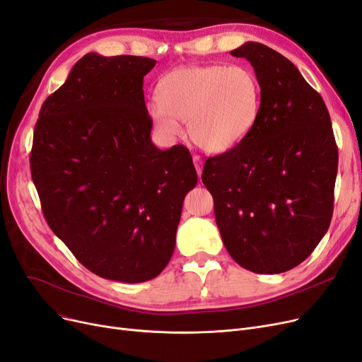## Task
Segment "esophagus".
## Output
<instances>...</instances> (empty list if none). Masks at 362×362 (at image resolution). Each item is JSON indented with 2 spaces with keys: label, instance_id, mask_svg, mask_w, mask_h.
I'll return each mask as SVG.
<instances>
[{
  "label": "esophagus",
  "instance_id": "obj_1",
  "mask_svg": "<svg viewBox=\"0 0 362 362\" xmlns=\"http://www.w3.org/2000/svg\"><path fill=\"white\" fill-rule=\"evenodd\" d=\"M194 165H195V170L198 173V176H202V173H203V160H202V158H199L198 155H194Z\"/></svg>",
  "mask_w": 362,
  "mask_h": 362
}]
</instances>
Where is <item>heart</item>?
Returning <instances> with one entry per match:
<instances>
[{"label": "heart", "mask_w": 362, "mask_h": 362, "mask_svg": "<svg viewBox=\"0 0 362 362\" xmlns=\"http://www.w3.org/2000/svg\"><path fill=\"white\" fill-rule=\"evenodd\" d=\"M156 103L149 107V115L160 137H176L180 120L199 149L223 153L257 127L262 86L247 65H186L160 77Z\"/></svg>", "instance_id": "1"}]
</instances>
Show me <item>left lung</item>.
<instances>
[{"instance_id":"left-lung-1","label":"left lung","mask_w":362,"mask_h":362,"mask_svg":"<svg viewBox=\"0 0 362 362\" xmlns=\"http://www.w3.org/2000/svg\"><path fill=\"white\" fill-rule=\"evenodd\" d=\"M231 55L259 77L262 110L246 140L207 158L202 180L231 258L253 273H284L328 231L337 144L322 97L289 59L253 42Z\"/></svg>"}]
</instances>
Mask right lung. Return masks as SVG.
Here are the masks:
<instances>
[{"label":"right lung","instance_id":"right-lung-1","mask_svg":"<svg viewBox=\"0 0 362 362\" xmlns=\"http://www.w3.org/2000/svg\"><path fill=\"white\" fill-rule=\"evenodd\" d=\"M156 61L88 53L40 110L31 176L50 230L89 272L140 284L168 264L183 198L197 185L189 151L151 140L143 77Z\"/></svg>","mask_w":362,"mask_h":362}]
</instances>
